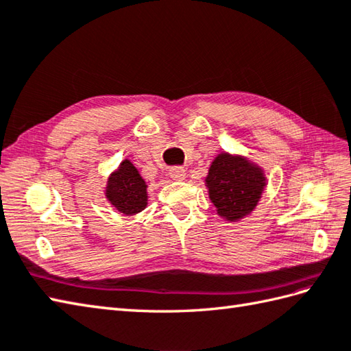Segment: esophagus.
I'll return each mask as SVG.
<instances>
[{
    "label": "esophagus",
    "instance_id": "1",
    "mask_svg": "<svg viewBox=\"0 0 351 351\" xmlns=\"http://www.w3.org/2000/svg\"><path fill=\"white\" fill-rule=\"evenodd\" d=\"M169 175H170V178L173 181H182V180H185V170H184V167H180V166L171 167L169 170Z\"/></svg>",
    "mask_w": 351,
    "mask_h": 351
}]
</instances>
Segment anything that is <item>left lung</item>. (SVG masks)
I'll list each match as a JSON object with an SVG mask.
<instances>
[{"label": "left lung", "instance_id": "1", "mask_svg": "<svg viewBox=\"0 0 351 351\" xmlns=\"http://www.w3.org/2000/svg\"><path fill=\"white\" fill-rule=\"evenodd\" d=\"M205 184L219 215L237 221L255 210L265 187V176L261 167L245 158L223 152L213 161Z\"/></svg>", "mask_w": 351, "mask_h": 351}]
</instances>
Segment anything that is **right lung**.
Segmentation results:
<instances>
[{
  "label": "right lung",
  "instance_id": "obj_1",
  "mask_svg": "<svg viewBox=\"0 0 351 351\" xmlns=\"http://www.w3.org/2000/svg\"><path fill=\"white\" fill-rule=\"evenodd\" d=\"M146 187L138 170L130 160H125L108 178L106 196L117 211L125 215H134L143 211L147 205Z\"/></svg>",
  "mask_w": 351,
  "mask_h": 351
}]
</instances>
